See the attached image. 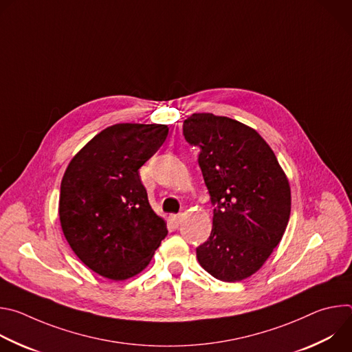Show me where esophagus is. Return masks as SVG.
<instances>
[{
  "label": "esophagus",
  "instance_id": "obj_1",
  "mask_svg": "<svg viewBox=\"0 0 352 352\" xmlns=\"http://www.w3.org/2000/svg\"><path fill=\"white\" fill-rule=\"evenodd\" d=\"M171 220H173V223H174V224H177V226H178V224H179V221H181V214H173V216H171Z\"/></svg>",
  "mask_w": 352,
  "mask_h": 352
}]
</instances>
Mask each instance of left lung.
I'll return each instance as SVG.
<instances>
[{"instance_id": "left-lung-1", "label": "left lung", "mask_w": 352, "mask_h": 352, "mask_svg": "<svg viewBox=\"0 0 352 352\" xmlns=\"http://www.w3.org/2000/svg\"><path fill=\"white\" fill-rule=\"evenodd\" d=\"M185 139L199 146L212 202L213 228L196 258L214 278L235 283L255 274L273 254L291 213V188L269 143L236 120L195 113Z\"/></svg>"}]
</instances>
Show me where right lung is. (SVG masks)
Listing matches in <instances>:
<instances>
[{"mask_svg": "<svg viewBox=\"0 0 352 352\" xmlns=\"http://www.w3.org/2000/svg\"><path fill=\"white\" fill-rule=\"evenodd\" d=\"M167 135L164 124L111 125L90 139L64 173L63 232L75 255L102 277L122 281L139 274L168 232L139 177Z\"/></svg>", "mask_w": 352, "mask_h": 352, "instance_id": "right-lung-1", "label": "right lung"}]
</instances>
